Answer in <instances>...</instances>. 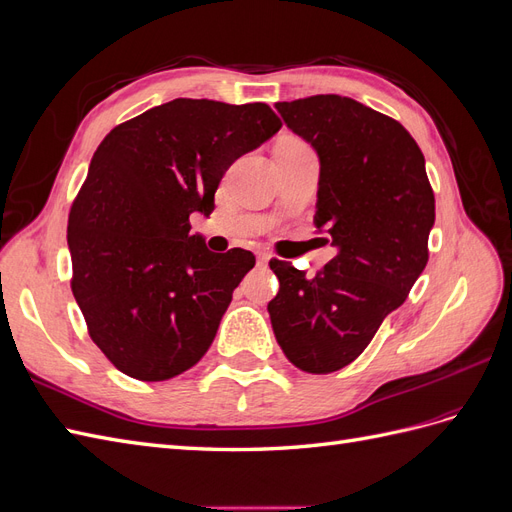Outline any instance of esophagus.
<instances>
[{"mask_svg": "<svg viewBox=\"0 0 512 512\" xmlns=\"http://www.w3.org/2000/svg\"><path fill=\"white\" fill-rule=\"evenodd\" d=\"M269 254H258V267H267V262H269Z\"/></svg>", "mask_w": 512, "mask_h": 512, "instance_id": "34e87169", "label": "esophagus"}]
</instances>
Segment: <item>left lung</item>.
<instances>
[{
	"instance_id": "left-lung-1",
	"label": "left lung",
	"mask_w": 512,
	"mask_h": 512,
	"mask_svg": "<svg viewBox=\"0 0 512 512\" xmlns=\"http://www.w3.org/2000/svg\"><path fill=\"white\" fill-rule=\"evenodd\" d=\"M275 108L318 153L314 224L337 256L314 277L273 258L280 292L267 309L288 361L331 374L367 348L423 273L436 198L423 151L399 121L335 94Z\"/></svg>"
}]
</instances>
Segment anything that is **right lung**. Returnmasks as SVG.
I'll return each mask as SVG.
<instances>
[{"mask_svg": "<svg viewBox=\"0 0 512 512\" xmlns=\"http://www.w3.org/2000/svg\"><path fill=\"white\" fill-rule=\"evenodd\" d=\"M282 128L267 104L177 98L104 136L68 218L72 294L123 374L170 380L209 350L252 252H209L190 215L213 211L228 166Z\"/></svg>", "mask_w": 512, "mask_h": 512, "instance_id": "obj_1", "label": "right lung"}]
</instances>
